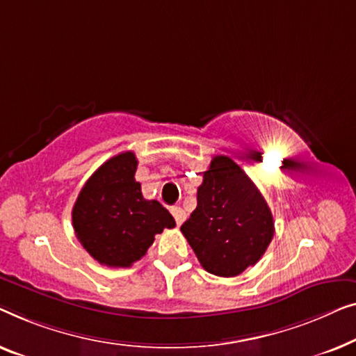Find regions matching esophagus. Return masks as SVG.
<instances>
[{"label": "esophagus", "mask_w": 356, "mask_h": 356, "mask_svg": "<svg viewBox=\"0 0 356 356\" xmlns=\"http://www.w3.org/2000/svg\"><path fill=\"white\" fill-rule=\"evenodd\" d=\"M171 213H172V216H174V219H176V222H177V226H180V224H182L184 221H185V211L180 207H172L171 208Z\"/></svg>", "instance_id": "1"}]
</instances>
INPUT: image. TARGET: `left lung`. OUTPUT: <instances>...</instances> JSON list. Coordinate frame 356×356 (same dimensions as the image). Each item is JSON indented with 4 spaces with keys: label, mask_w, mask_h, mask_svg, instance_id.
Segmentation results:
<instances>
[{
    "label": "left lung",
    "mask_w": 356,
    "mask_h": 356,
    "mask_svg": "<svg viewBox=\"0 0 356 356\" xmlns=\"http://www.w3.org/2000/svg\"><path fill=\"white\" fill-rule=\"evenodd\" d=\"M182 234L208 273L234 277L259 261L274 235L271 209L234 159L214 156Z\"/></svg>",
    "instance_id": "left-lung-1"
}]
</instances>
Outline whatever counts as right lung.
I'll use <instances>...</instances> for the list:
<instances>
[{
    "label": "right lung",
    "mask_w": 356,
    "mask_h": 356,
    "mask_svg": "<svg viewBox=\"0 0 356 356\" xmlns=\"http://www.w3.org/2000/svg\"><path fill=\"white\" fill-rule=\"evenodd\" d=\"M137 164L132 152L108 159L85 182L72 208L79 242L104 266H132L152 247L154 235L176 226L161 203L143 198L135 180Z\"/></svg>",
    "instance_id": "add662e5"
}]
</instances>
